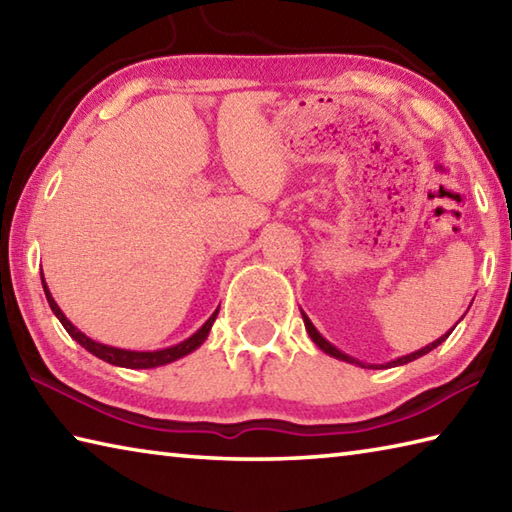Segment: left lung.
Masks as SVG:
<instances>
[{"label":"left lung","mask_w":512,"mask_h":512,"mask_svg":"<svg viewBox=\"0 0 512 512\" xmlns=\"http://www.w3.org/2000/svg\"><path fill=\"white\" fill-rule=\"evenodd\" d=\"M302 317H304V326H306V330H308L310 339H313V342H315L319 348H322L326 355L335 357V359H342V362H348V364L362 366V368H390V366H404V364H408V362H413V359H419V357H424L426 353H430V350L437 348V346L442 344V342H446V337H448L450 333H453V328H450L446 335H442V337H439V339H435L433 344H428V346H424V348H419V350H415V353H410V355L397 357V359H393V362H388V364H364V362H359V359H355V357H350V355L342 353V350L335 348L333 344L328 342V339H324L322 335H319V330L313 326V322H310V319H308V315H306V313H302Z\"/></svg>","instance_id":"left-lung-1"}]
</instances>
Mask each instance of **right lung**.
<instances>
[{"mask_svg":"<svg viewBox=\"0 0 512 512\" xmlns=\"http://www.w3.org/2000/svg\"><path fill=\"white\" fill-rule=\"evenodd\" d=\"M42 286H44V293H46L50 310H53L55 317L59 319V322H62V326L66 328V333L73 337L79 346H84L88 353H93L95 357L104 359V362L113 364V366H122V368H157V366H166L170 362H175V359H182V357L190 355L193 350H197L199 346L206 342L210 328H213L215 317L219 313V308H217L215 313L206 319V324L197 330V333H193L188 339H184V342H179L175 346L159 348V350H126V348L99 344V342H95V339L86 337L82 330L70 324V319L62 313V308L57 306V302L53 299V295H50V290L44 282V273H42Z\"/></svg>","mask_w":512,"mask_h":512,"instance_id":"obj_1","label":"right lung"}]
</instances>
